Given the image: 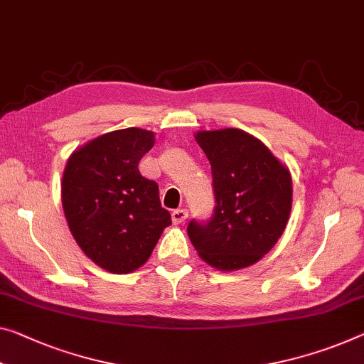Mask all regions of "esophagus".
<instances>
[{"instance_id": "esophagus-1", "label": "esophagus", "mask_w": 364, "mask_h": 364, "mask_svg": "<svg viewBox=\"0 0 364 364\" xmlns=\"http://www.w3.org/2000/svg\"><path fill=\"white\" fill-rule=\"evenodd\" d=\"M171 216H172V223H174V225H181V223H183L187 220V216H188V211L187 210H174L171 213Z\"/></svg>"}]
</instances>
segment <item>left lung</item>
Instances as JSON below:
<instances>
[{
  "mask_svg": "<svg viewBox=\"0 0 364 364\" xmlns=\"http://www.w3.org/2000/svg\"><path fill=\"white\" fill-rule=\"evenodd\" d=\"M195 141L211 164L216 206L210 221H190L188 237L216 270L254 265L287 228L293 203L289 169L239 128L201 130Z\"/></svg>",
  "mask_w": 364,
  "mask_h": 364,
  "instance_id": "left-lung-1",
  "label": "left lung"
}]
</instances>
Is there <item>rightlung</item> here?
<instances>
[{
    "label": "right lung",
    "instance_id": "add662e5",
    "mask_svg": "<svg viewBox=\"0 0 364 364\" xmlns=\"http://www.w3.org/2000/svg\"><path fill=\"white\" fill-rule=\"evenodd\" d=\"M154 133L130 127L104 133L75 149L61 181V203L73 237L94 264L125 275L146 264L164 229L158 183L138 163Z\"/></svg>",
    "mask_w": 364,
    "mask_h": 364
}]
</instances>
